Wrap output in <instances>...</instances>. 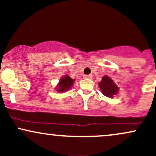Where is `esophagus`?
Returning a JSON list of instances; mask_svg holds the SVG:
<instances>
[{"label":"esophagus","instance_id":"obj_1","mask_svg":"<svg viewBox=\"0 0 156 156\" xmlns=\"http://www.w3.org/2000/svg\"><path fill=\"white\" fill-rule=\"evenodd\" d=\"M83 78H85V79H92V75H85V76H83Z\"/></svg>","mask_w":156,"mask_h":156}]
</instances>
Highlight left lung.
<instances>
[{
  "mask_svg": "<svg viewBox=\"0 0 156 156\" xmlns=\"http://www.w3.org/2000/svg\"><path fill=\"white\" fill-rule=\"evenodd\" d=\"M99 87L102 90V93L108 98H113L119 90L117 86L108 76H104L102 78V80L99 83Z\"/></svg>",
  "mask_w": 156,
  "mask_h": 156,
  "instance_id": "8db88e82",
  "label": "left lung"
}]
</instances>
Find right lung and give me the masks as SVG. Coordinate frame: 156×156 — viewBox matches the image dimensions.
Masks as SVG:
<instances>
[{
	"mask_svg": "<svg viewBox=\"0 0 156 156\" xmlns=\"http://www.w3.org/2000/svg\"><path fill=\"white\" fill-rule=\"evenodd\" d=\"M74 79H72L69 76H65L62 79L60 80L59 83H58V87L57 88V92H63L64 91H67L68 89L70 88L74 83Z\"/></svg>",
	"mask_w": 156,
	"mask_h": 156,
	"instance_id": "obj_1",
	"label": "right lung"
}]
</instances>
